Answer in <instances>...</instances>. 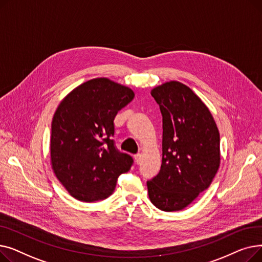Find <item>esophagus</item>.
Wrapping results in <instances>:
<instances>
[{
	"label": "esophagus",
	"instance_id": "34e87169",
	"mask_svg": "<svg viewBox=\"0 0 262 262\" xmlns=\"http://www.w3.org/2000/svg\"><path fill=\"white\" fill-rule=\"evenodd\" d=\"M135 160H136V162H137V164H139L140 162H141V159H142V155L140 154V153H138V154H136L135 156Z\"/></svg>",
	"mask_w": 262,
	"mask_h": 262
}]
</instances>
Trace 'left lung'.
I'll use <instances>...</instances> for the list:
<instances>
[{
	"mask_svg": "<svg viewBox=\"0 0 262 262\" xmlns=\"http://www.w3.org/2000/svg\"><path fill=\"white\" fill-rule=\"evenodd\" d=\"M150 94L162 116V163L146 182L148 196L160 210H182L217 172L220 134L209 109L182 82H166Z\"/></svg>",
	"mask_w": 262,
	"mask_h": 262,
	"instance_id": "left-lung-1",
	"label": "left lung"
}]
</instances>
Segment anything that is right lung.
Segmentation results:
<instances>
[{
  "mask_svg": "<svg viewBox=\"0 0 262 262\" xmlns=\"http://www.w3.org/2000/svg\"><path fill=\"white\" fill-rule=\"evenodd\" d=\"M134 95L132 89L108 78H94L59 104L52 121V167L76 200L108 198L118 177L130 170L133 157L116 146L114 120Z\"/></svg>",
  "mask_w": 262,
  "mask_h": 262,
  "instance_id": "obj_1",
  "label": "right lung"
}]
</instances>
